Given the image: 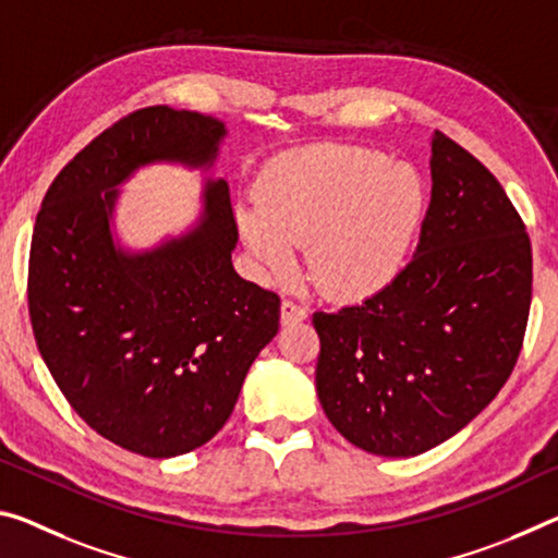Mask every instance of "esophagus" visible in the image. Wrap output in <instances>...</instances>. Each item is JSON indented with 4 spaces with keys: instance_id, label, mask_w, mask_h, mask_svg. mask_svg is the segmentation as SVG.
Segmentation results:
<instances>
[{
    "instance_id": "34e87169",
    "label": "esophagus",
    "mask_w": 558,
    "mask_h": 558,
    "mask_svg": "<svg viewBox=\"0 0 558 558\" xmlns=\"http://www.w3.org/2000/svg\"><path fill=\"white\" fill-rule=\"evenodd\" d=\"M307 317V307L293 303V300H282L280 305V323L282 325H298Z\"/></svg>"
}]
</instances>
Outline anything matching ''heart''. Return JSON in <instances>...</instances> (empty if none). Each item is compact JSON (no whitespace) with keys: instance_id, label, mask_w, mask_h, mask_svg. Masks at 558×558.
Instances as JSON below:
<instances>
[{"instance_id":"1","label":"heart","mask_w":558,"mask_h":558,"mask_svg":"<svg viewBox=\"0 0 558 558\" xmlns=\"http://www.w3.org/2000/svg\"><path fill=\"white\" fill-rule=\"evenodd\" d=\"M258 206L238 228L265 276L293 270L305 243L307 276L323 295L362 300L400 276L424 214L420 175L357 146H313L265 168Z\"/></svg>"}]
</instances>
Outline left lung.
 I'll return each mask as SVG.
<instances>
[{"mask_svg": "<svg viewBox=\"0 0 558 558\" xmlns=\"http://www.w3.org/2000/svg\"><path fill=\"white\" fill-rule=\"evenodd\" d=\"M417 253L365 303L315 313L332 427L377 457L464 429L507 383L532 305V243L501 183L441 131Z\"/></svg>", "mask_w": 558, "mask_h": 558, "instance_id": "left-lung-1", "label": "left lung"}]
</instances>
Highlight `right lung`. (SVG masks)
I'll return each mask as SVG.
<instances>
[{
    "label": "right lung",
    "instance_id": "obj_1",
    "mask_svg": "<svg viewBox=\"0 0 558 558\" xmlns=\"http://www.w3.org/2000/svg\"><path fill=\"white\" fill-rule=\"evenodd\" d=\"M223 121L171 106L138 109L61 168L29 253L37 348L88 427L141 457L206 445L231 417L280 298L238 276V226L223 179L206 181L198 226L151 251L111 235L119 185L148 163L210 168Z\"/></svg>",
    "mask_w": 558,
    "mask_h": 558
}]
</instances>
